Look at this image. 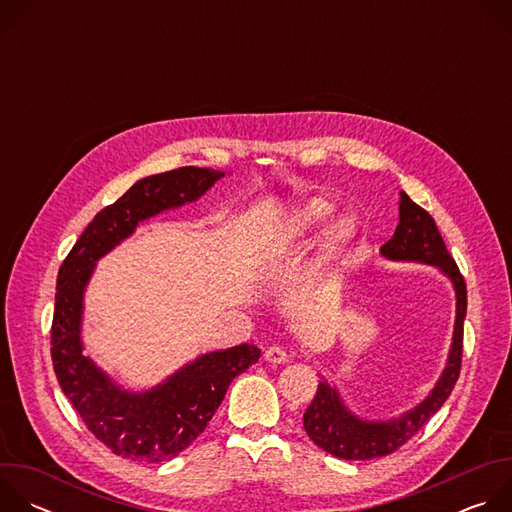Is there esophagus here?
<instances>
[{
	"label": "esophagus",
	"instance_id": "esophagus-1",
	"mask_svg": "<svg viewBox=\"0 0 512 512\" xmlns=\"http://www.w3.org/2000/svg\"><path fill=\"white\" fill-rule=\"evenodd\" d=\"M263 358H265L267 362H273V364H281V362H287V360H289L287 352H285L281 346H275V344L265 350Z\"/></svg>",
	"mask_w": 512,
	"mask_h": 512
}]
</instances>
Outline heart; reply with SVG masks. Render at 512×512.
Returning a JSON list of instances; mask_svg holds the SVG:
<instances>
[{
	"mask_svg": "<svg viewBox=\"0 0 512 512\" xmlns=\"http://www.w3.org/2000/svg\"><path fill=\"white\" fill-rule=\"evenodd\" d=\"M332 212H334V206L328 200H322V198L308 200L287 218V223L281 231L283 243H294V241L314 237L328 225V221L332 218ZM352 237H354V223L350 221V218L342 216L332 225V229L328 233V245L332 249H340L346 243H350Z\"/></svg>",
	"mask_w": 512,
	"mask_h": 512,
	"instance_id": "obj_1",
	"label": "heart"
}]
</instances>
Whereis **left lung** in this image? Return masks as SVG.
I'll use <instances>...</instances> for the list:
<instances>
[{"instance_id":"8db88e82","label":"left lung","mask_w":512,"mask_h":512,"mask_svg":"<svg viewBox=\"0 0 512 512\" xmlns=\"http://www.w3.org/2000/svg\"><path fill=\"white\" fill-rule=\"evenodd\" d=\"M381 253L387 259L437 265L452 279L458 300L454 342L448 367L431 395L413 411L393 421H360L342 405L338 393L330 389L328 383L322 381L318 385L316 397L304 413V429L316 446L342 460L383 458L407 444L425 425V421L446 403L462 369L464 318L468 306L466 281L454 257L446 249V243L440 231H437L433 216L425 208L415 204L405 192H401L399 200V225L395 229V235L381 247Z\"/></svg>"}]
</instances>
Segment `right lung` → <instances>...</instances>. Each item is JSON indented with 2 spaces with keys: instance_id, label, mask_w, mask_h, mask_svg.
<instances>
[{
  "instance_id": "right-lung-1",
  "label": "right lung",
  "mask_w": 512,
  "mask_h": 512,
  "mask_svg": "<svg viewBox=\"0 0 512 512\" xmlns=\"http://www.w3.org/2000/svg\"><path fill=\"white\" fill-rule=\"evenodd\" d=\"M221 176L184 166L135 182L119 200L95 214L58 269L50 328L54 373L87 429L115 456L148 464L178 456L204 431L231 381L261 356L251 344L210 352L186 364L164 385L137 395L113 385L81 346L83 289L95 261L145 218L196 200Z\"/></svg>"
}]
</instances>
